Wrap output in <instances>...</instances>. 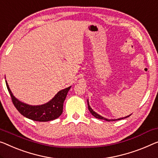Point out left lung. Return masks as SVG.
Instances as JSON below:
<instances>
[{"label": "left lung", "mask_w": 158, "mask_h": 158, "mask_svg": "<svg viewBox=\"0 0 158 158\" xmlns=\"http://www.w3.org/2000/svg\"><path fill=\"white\" fill-rule=\"evenodd\" d=\"M87 103H88V109L89 110V111L91 112V114L93 115V116L96 118H98V119H101V120H105V121H117V120H121V119H123V118H128L131 116V115H129V116L125 117V118H119V119H107V118H105L102 117V116H100V115H98L96 114L95 111H94L92 110V109L90 107V106L89 104V101L87 100Z\"/></svg>", "instance_id": "1"}]
</instances>
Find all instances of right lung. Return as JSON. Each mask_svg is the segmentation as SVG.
I'll return each instance as SVG.
<instances>
[{
  "mask_svg": "<svg viewBox=\"0 0 158 158\" xmlns=\"http://www.w3.org/2000/svg\"><path fill=\"white\" fill-rule=\"evenodd\" d=\"M7 89L10 93L12 102L19 112L23 116L39 122L52 121L61 116L63 111V104L68 91L71 86L67 87L56 94L52 99L45 104L40 106H30L18 101L13 95L8 84L6 81Z\"/></svg>",
  "mask_w": 158,
  "mask_h": 158,
  "instance_id": "right-lung-1",
  "label": "right lung"
}]
</instances>
